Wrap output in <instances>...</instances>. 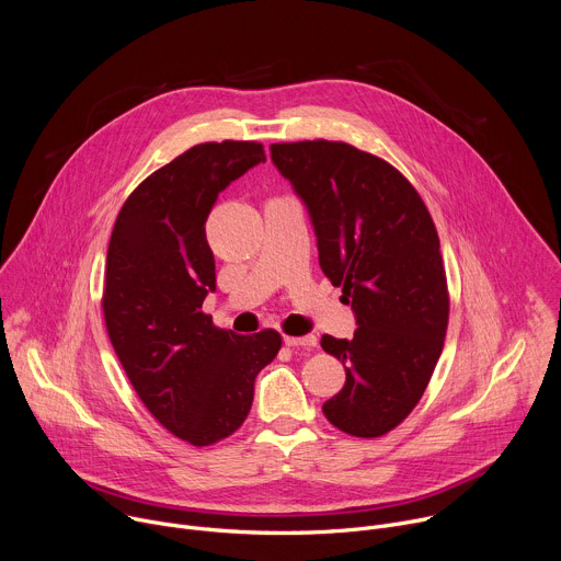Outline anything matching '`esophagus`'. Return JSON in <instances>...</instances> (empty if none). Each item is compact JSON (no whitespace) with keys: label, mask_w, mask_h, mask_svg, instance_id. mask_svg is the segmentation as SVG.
I'll use <instances>...</instances> for the list:
<instances>
[{"label":"esophagus","mask_w":561,"mask_h":561,"mask_svg":"<svg viewBox=\"0 0 561 561\" xmlns=\"http://www.w3.org/2000/svg\"><path fill=\"white\" fill-rule=\"evenodd\" d=\"M284 344H286L288 348H312V346H317V337H314V335H304V337H290V335H286V337H284Z\"/></svg>","instance_id":"esophagus-1"}]
</instances>
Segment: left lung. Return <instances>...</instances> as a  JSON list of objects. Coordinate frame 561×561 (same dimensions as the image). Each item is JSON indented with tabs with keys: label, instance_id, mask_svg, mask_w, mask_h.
I'll list each match as a JSON object with an SVG mask.
<instances>
[{
	"label": "left lung",
	"instance_id": "1",
	"mask_svg": "<svg viewBox=\"0 0 561 561\" xmlns=\"http://www.w3.org/2000/svg\"><path fill=\"white\" fill-rule=\"evenodd\" d=\"M271 159L304 202L319 266L357 322L353 340L322 337L346 368L322 411L348 435L379 437L417 407L444 348L448 288L435 224L402 173L351 144H273Z\"/></svg>",
	"mask_w": 561,
	"mask_h": 561
}]
</instances>
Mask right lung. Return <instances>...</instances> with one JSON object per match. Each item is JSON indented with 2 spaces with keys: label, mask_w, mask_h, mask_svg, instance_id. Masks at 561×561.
Returning <instances> with one entry per match:
<instances>
[{
  "label": "right lung",
  "mask_w": 561,
  "mask_h": 561,
  "mask_svg": "<svg viewBox=\"0 0 561 561\" xmlns=\"http://www.w3.org/2000/svg\"><path fill=\"white\" fill-rule=\"evenodd\" d=\"M266 162L257 141H208L146 178L122 206L106 255L104 319L144 407L167 431L208 446L244 424L277 331L234 335L202 312L215 290L206 219L219 193Z\"/></svg>",
  "instance_id": "right-lung-1"
}]
</instances>
